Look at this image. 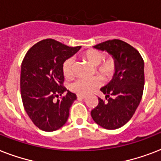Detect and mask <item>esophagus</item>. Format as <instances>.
Masks as SVG:
<instances>
[{
  "label": "esophagus",
  "instance_id": "esophagus-1",
  "mask_svg": "<svg viewBox=\"0 0 161 161\" xmlns=\"http://www.w3.org/2000/svg\"><path fill=\"white\" fill-rule=\"evenodd\" d=\"M77 97H78V99H84V98H86L85 95H81V94H77Z\"/></svg>",
  "mask_w": 161,
  "mask_h": 161
}]
</instances>
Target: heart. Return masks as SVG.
Returning a JSON list of instances; mask_svg holds the SVG:
<instances>
[{"label": "heart", "mask_w": 161, "mask_h": 161, "mask_svg": "<svg viewBox=\"0 0 161 161\" xmlns=\"http://www.w3.org/2000/svg\"><path fill=\"white\" fill-rule=\"evenodd\" d=\"M84 58L93 67H96V72L101 78L107 80L109 79L114 73L116 63L114 58H108L103 60L104 55L98 50H88L84 53ZM63 73L66 78H70L73 76V59L69 58L63 63ZM101 84L100 78L93 77L91 78H78L71 83L69 88L73 92L87 95L93 92L95 88H98Z\"/></svg>", "instance_id": "1"}]
</instances>
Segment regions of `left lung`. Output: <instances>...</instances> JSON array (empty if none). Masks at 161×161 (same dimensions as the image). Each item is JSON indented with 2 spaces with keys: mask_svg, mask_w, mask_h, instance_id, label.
<instances>
[{
  "mask_svg": "<svg viewBox=\"0 0 161 161\" xmlns=\"http://www.w3.org/2000/svg\"><path fill=\"white\" fill-rule=\"evenodd\" d=\"M107 52L116 67L109 83L101 88L107 102L98 98V106L91 111L94 122L107 130L122 127L132 118L142 98L145 85V63L140 53L119 39L93 46Z\"/></svg>",
  "mask_w": 161,
  "mask_h": 161,
  "instance_id": "8db88e82",
  "label": "left lung"
}]
</instances>
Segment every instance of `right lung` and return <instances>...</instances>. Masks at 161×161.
<instances>
[{
  "instance_id": "add662e5",
  "label": "right lung",
  "mask_w": 161,
  "mask_h": 161,
  "mask_svg": "<svg viewBox=\"0 0 161 161\" xmlns=\"http://www.w3.org/2000/svg\"><path fill=\"white\" fill-rule=\"evenodd\" d=\"M80 48L45 39L31 47L22 61L21 99L27 115L40 130L55 131L68 120L69 108L77 96L63 86V63ZM63 93L66 94L63 98L55 100Z\"/></svg>"
}]
</instances>
